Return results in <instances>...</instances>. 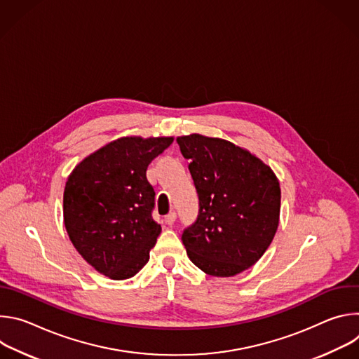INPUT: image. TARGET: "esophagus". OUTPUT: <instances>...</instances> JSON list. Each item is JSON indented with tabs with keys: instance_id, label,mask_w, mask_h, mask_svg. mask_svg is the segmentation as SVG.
Here are the masks:
<instances>
[{
	"instance_id": "1",
	"label": "esophagus",
	"mask_w": 359,
	"mask_h": 359,
	"mask_svg": "<svg viewBox=\"0 0 359 359\" xmlns=\"http://www.w3.org/2000/svg\"><path fill=\"white\" fill-rule=\"evenodd\" d=\"M165 222H166L169 226H172V224L176 222V213H175V212H170V213L165 217Z\"/></svg>"
}]
</instances>
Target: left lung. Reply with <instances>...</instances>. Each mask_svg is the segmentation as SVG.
<instances>
[{
    "label": "left lung",
    "instance_id": "1",
    "mask_svg": "<svg viewBox=\"0 0 359 359\" xmlns=\"http://www.w3.org/2000/svg\"><path fill=\"white\" fill-rule=\"evenodd\" d=\"M198 194V216L182 240L189 259L215 277H233L257 263L271 244L281 190L270 166L247 149L198 133L179 136Z\"/></svg>",
    "mask_w": 359,
    "mask_h": 359
}]
</instances>
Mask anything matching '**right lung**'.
<instances>
[{
    "label": "right lung",
    "mask_w": 359,
    "mask_h": 359,
    "mask_svg": "<svg viewBox=\"0 0 359 359\" xmlns=\"http://www.w3.org/2000/svg\"><path fill=\"white\" fill-rule=\"evenodd\" d=\"M172 142V136L119 137L90 153L68 176L65 229L97 273L126 280L149 262L162 227L151 219L155 190L146 169Z\"/></svg>",
    "instance_id": "add662e5"
}]
</instances>
